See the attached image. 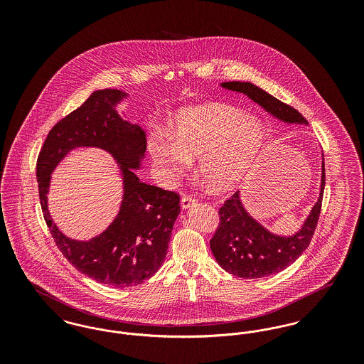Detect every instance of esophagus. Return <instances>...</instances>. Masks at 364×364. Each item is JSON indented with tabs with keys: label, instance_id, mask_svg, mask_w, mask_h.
<instances>
[{
	"label": "esophagus",
	"instance_id": "esophagus-1",
	"mask_svg": "<svg viewBox=\"0 0 364 364\" xmlns=\"http://www.w3.org/2000/svg\"><path fill=\"white\" fill-rule=\"evenodd\" d=\"M195 203H196V199H195L193 196H191V195H184V196L181 198V208H183V210H188V208H192Z\"/></svg>",
	"mask_w": 364,
	"mask_h": 364
}]
</instances>
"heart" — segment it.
I'll list each match as a JSON object with an SVG mask.
<instances>
[{
    "label": "heart",
    "mask_w": 364,
    "mask_h": 364,
    "mask_svg": "<svg viewBox=\"0 0 364 364\" xmlns=\"http://www.w3.org/2000/svg\"><path fill=\"white\" fill-rule=\"evenodd\" d=\"M266 143L263 122L223 104L191 106L174 114L171 139L149 140L153 161L169 177L184 173L199 156V174L210 190L237 188Z\"/></svg>",
    "instance_id": "b5f03b06"
}]
</instances>
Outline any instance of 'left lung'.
Masks as SVG:
<instances>
[{
    "instance_id": "left-lung-1",
    "label": "left lung",
    "mask_w": 364,
    "mask_h": 364,
    "mask_svg": "<svg viewBox=\"0 0 364 364\" xmlns=\"http://www.w3.org/2000/svg\"><path fill=\"white\" fill-rule=\"evenodd\" d=\"M221 87L242 92L259 105L272 117L284 124L309 125L307 120L292 106L284 104L251 82H225ZM325 190V159L322 154L319 195L309 215L292 235H278L260 224L242 203L237 191L220 208L221 223L210 240V248L218 264L237 277L263 278L287 269L297 259L311 242L319 218Z\"/></svg>"
}]
</instances>
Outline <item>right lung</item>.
<instances>
[{
    "mask_svg": "<svg viewBox=\"0 0 364 364\" xmlns=\"http://www.w3.org/2000/svg\"><path fill=\"white\" fill-rule=\"evenodd\" d=\"M129 94L117 88L95 90L49 132L36 162L39 199L53 239L80 273L105 285L129 288L154 276L166 258L180 198L140 181L146 135L125 113H119ZM82 146L104 149L118 165L123 198L118 215L102 234L88 241L64 235L53 224L47 195L53 169L70 151Z\"/></svg>",
    "mask_w": 364,
    "mask_h": 364,
    "instance_id": "add662e5",
    "label": "right lung"
}]
</instances>
